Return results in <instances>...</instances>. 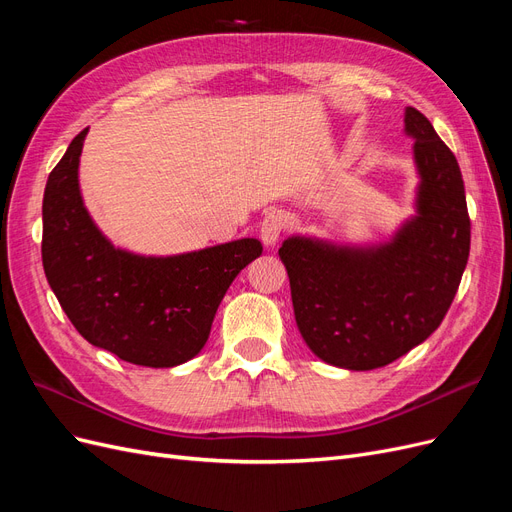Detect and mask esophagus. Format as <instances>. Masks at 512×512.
<instances>
[{"instance_id": "1", "label": "esophagus", "mask_w": 512, "mask_h": 512, "mask_svg": "<svg viewBox=\"0 0 512 512\" xmlns=\"http://www.w3.org/2000/svg\"><path fill=\"white\" fill-rule=\"evenodd\" d=\"M284 228H286V218L281 216L279 211H269L260 224V237L264 245H267V248H273Z\"/></svg>"}]
</instances>
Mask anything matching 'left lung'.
I'll return each mask as SVG.
<instances>
[{
    "label": "left lung",
    "mask_w": 512,
    "mask_h": 512,
    "mask_svg": "<svg viewBox=\"0 0 512 512\" xmlns=\"http://www.w3.org/2000/svg\"><path fill=\"white\" fill-rule=\"evenodd\" d=\"M404 133L417 171L415 214L379 243L292 235L279 248L296 326L313 354L347 370H373L407 354L443 322L470 252L460 165L415 108Z\"/></svg>",
    "instance_id": "obj_1"
}]
</instances>
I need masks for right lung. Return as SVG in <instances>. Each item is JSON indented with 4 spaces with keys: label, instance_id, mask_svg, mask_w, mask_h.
Instances as JSON below:
<instances>
[{
    "label": "right lung",
    "instance_id": "add662e5",
    "mask_svg": "<svg viewBox=\"0 0 512 512\" xmlns=\"http://www.w3.org/2000/svg\"><path fill=\"white\" fill-rule=\"evenodd\" d=\"M86 133L72 139L46 182L42 262L48 284L91 345L137 366H180L203 349L226 290L262 254V243L245 237L171 256L116 248L80 192Z\"/></svg>",
    "mask_w": 512,
    "mask_h": 512
}]
</instances>
